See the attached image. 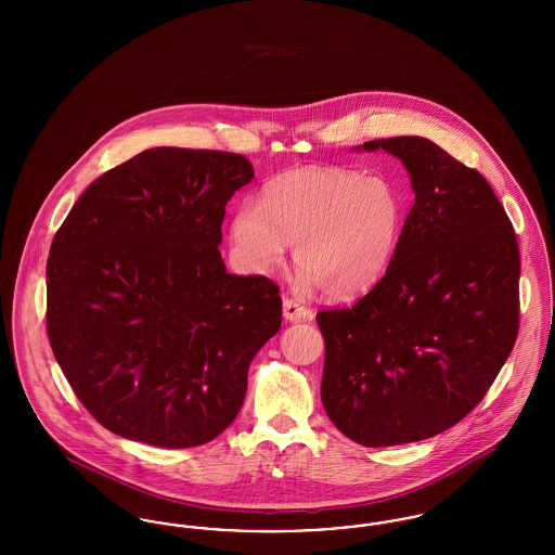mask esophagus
<instances>
[{"instance_id":"obj_1","label":"esophagus","mask_w":555,"mask_h":555,"mask_svg":"<svg viewBox=\"0 0 555 555\" xmlns=\"http://www.w3.org/2000/svg\"><path fill=\"white\" fill-rule=\"evenodd\" d=\"M283 317H285V320H289V322H299V320L312 318V312L306 306H301V304H297L293 299H285L283 301Z\"/></svg>"}]
</instances>
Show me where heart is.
Instances as JSON below:
<instances>
[{
	"instance_id": "b5f03b06",
	"label": "heart",
	"mask_w": 555,
	"mask_h": 555,
	"mask_svg": "<svg viewBox=\"0 0 555 555\" xmlns=\"http://www.w3.org/2000/svg\"><path fill=\"white\" fill-rule=\"evenodd\" d=\"M403 227V204L383 177L304 166L276 175L262 206L238 208L231 238L238 260L270 270L295 245L299 285H320L328 297L353 299L372 289L389 270Z\"/></svg>"
}]
</instances>
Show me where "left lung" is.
I'll list each match as a JSON object with an SVG mask.
<instances>
[{"mask_svg":"<svg viewBox=\"0 0 555 555\" xmlns=\"http://www.w3.org/2000/svg\"><path fill=\"white\" fill-rule=\"evenodd\" d=\"M358 150L401 159L414 189L396 258L356 306L322 310V405L366 448L423 441L489 391L518 335L520 254L487 179L424 137Z\"/></svg>","mask_w":555,"mask_h":555,"instance_id":"left-lung-1","label":"left lung"}]
</instances>
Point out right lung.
Returning <instances> with one entry per match:
<instances>
[{
	"mask_svg": "<svg viewBox=\"0 0 555 555\" xmlns=\"http://www.w3.org/2000/svg\"><path fill=\"white\" fill-rule=\"evenodd\" d=\"M251 179L238 154L152 147L95 179L57 229L53 356L114 435L195 448L237 418L283 310L272 281L229 274L218 251L224 206Z\"/></svg>",
	"mask_w": 555,
	"mask_h": 555,
	"instance_id": "right-lung-1",
	"label": "right lung"
}]
</instances>
